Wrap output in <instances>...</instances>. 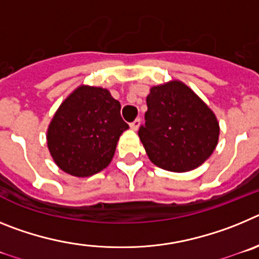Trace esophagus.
I'll return each mask as SVG.
<instances>
[{
    "instance_id": "obj_1",
    "label": "esophagus",
    "mask_w": 259,
    "mask_h": 259,
    "mask_svg": "<svg viewBox=\"0 0 259 259\" xmlns=\"http://www.w3.org/2000/svg\"><path fill=\"white\" fill-rule=\"evenodd\" d=\"M140 123H141V120L137 118L136 120H134V122L130 124V127H131V130H134V131H137V130H139V127H140Z\"/></svg>"
}]
</instances>
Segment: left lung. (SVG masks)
<instances>
[{
    "label": "left lung",
    "instance_id": "obj_1",
    "mask_svg": "<svg viewBox=\"0 0 259 259\" xmlns=\"http://www.w3.org/2000/svg\"><path fill=\"white\" fill-rule=\"evenodd\" d=\"M146 105L139 137L155 166L187 172L212 154L221 132L218 119L187 84L170 80L152 87Z\"/></svg>",
    "mask_w": 259,
    "mask_h": 259
}]
</instances>
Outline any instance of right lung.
<instances>
[{"label": "right lung", "mask_w": 259, "mask_h": 259, "mask_svg": "<svg viewBox=\"0 0 259 259\" xmlns=\"http://www.w3.org/2000/svg\"><path fill=\"white\" fill-rule=\"evenodd\" d=\"M128 124L109 89L81 84L59 105L47 131L53 161L66 174L87 178L106 168Z\"/></svg>", "instance_id": "obj_1"}]
</instances>
